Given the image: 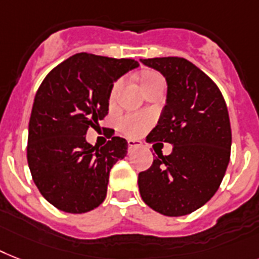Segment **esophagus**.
I'll return each instance as SVG.
<instances>
[{
  "mask_svg": "<svg viewBox=\"0 0 259 259\" xmlns=\"http://www.w3.org/2000/svg\"><path fill=\"white\" fill-rule=\"evenodd\" d=\"M141 141H136V140H127V146H129V151H132L133 149L140 148L141 146Z\"/></svg>",
  "mask_w": 259,
  "mask_h": 259,
  "instance_id": "esophagus-1",
  "label": "esophagus"
}]
</instances>
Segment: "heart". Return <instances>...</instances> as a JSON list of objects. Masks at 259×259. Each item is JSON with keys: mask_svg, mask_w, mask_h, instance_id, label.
<instances>
[{"mask_svg": "<svg viewBox=\"0 0 259 259\" xmlns=\"http://www.w3.org/2000/svg\"><path fill=\"white\" fill-rule=\"evenodd\" d=\"M157 81H162V77L155 73V71H146L141 77V83H142V88H146V86L151 85ZM119 88H121V81H117L111 88L110 92V101H113L117 98V94L119 92ZM151 123L150 115L144 114V113H130V114L125 115L122 118V122H121V127L125 132L127 136L130 137H138L144 133L145 130L148 129Z\"/></svg>", "mask_w": 259, "mask_h": 259, "instance_id": "b5f03b06", "label": "heart"}]
</instances>
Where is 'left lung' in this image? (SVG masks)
<instances>
[{"mask_svg": "<svg viewBox=\"0 0 259 259\" xmlns=\"http://www.w3.org/2000/svg\"><path fill=\"white\" fill-rule=\"evenodd\" d=\"M167 82L166 105L149 142L173 145L171 154L157 153L138 174L144 202L169 217L186 215L209 201L228 169L232 129L228 106L214 81L181 57L141 60Z\"/></svg>", "mask_w": 259, "mask_h": 259, "instance_id": "left-lung-1", "label": "left lung"}]
</instances>
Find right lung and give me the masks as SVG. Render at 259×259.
I'll list each match as a JSON object with an SVG mask.
<instances>
[{"label": "right lung", "instance_id": "1", "mask_svg": "<svg viewBox=\"0 0 259 259\" xmlns=\"http://www.w3.org/2000/svg\"><path fill=\"white\" fill-rule=\"evenodd\" d=\"M138 65L133 58L78 53L39 85L29 121L27 163L39 193L57 209L81 214L104 202L109 173L125 158L127 141L113 137L96 148L85 136L108 115L115 79Z\"/></svg>", "mask_w": 259, "mask_h": 259}]
</instances>
